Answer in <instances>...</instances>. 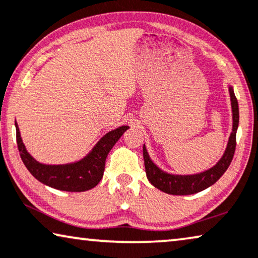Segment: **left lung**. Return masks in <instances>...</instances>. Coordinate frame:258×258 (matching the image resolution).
Returning <instances> with one entry per match:
<instances>
[{
    "mask_svg": "<svg viewBox=\"0 0 258 258\" xmlns=\"http://www.w3.org/2000/svg\"><path fill=\"white\" fill-rule=\"evenodd\" d=\"M228 91H229L230 96L233 127H231V133L223 155L213 167L195 174L168 173L152 160L144 144L143 150L146 175L148 181L155 188L170 195H191L207 189L223 175L229 167L231 160H233L235 147H236V132L238 127V104L231 84H228Z\"/></svg>",
    "mask_w": 258,
    "mask_h": 258,
    "instance_id": "obj_1",
    "label": "left lung"
}]
</instances>
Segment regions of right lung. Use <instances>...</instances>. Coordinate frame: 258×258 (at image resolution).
<instances>
[{
  "mask_svg": "<svg viewBox=\"0 0 258 258\" xmlns=\"http://www.w3.org/2000/svg\"><path fill=\"white\" fill-rule=\"evenodd\" d=\"M16 140L23 164L32 176L46 186L64 191H85L96 187L101 180L108 152L130 128L122 125L107 132L81 160L61 165L43 164L36 160L25 148L19 125L15 122Z\"/></svg>",
  "mask_w": 258,
  "mask_h": 258,
  "instance_id": "right-lung-1",
  "label": "right lung"
}]
</instances>
